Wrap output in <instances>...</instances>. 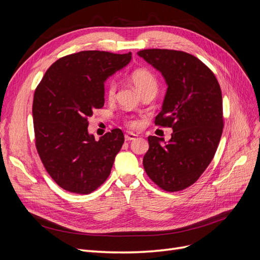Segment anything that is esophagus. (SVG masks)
Instances as JSON below:
<instances>
[{
	"mask_svg": "<svg viewBox=\"0 0 260 260\" xmlns=\"http://www.w3.org/2000/svg\"><path fill=\"white\" fill-rule=\"evenodd\" d=\"M137 139V135H135V133H125L124 135V140L128 141V142H130V141L132 140H136Z\"/></svg>",
	"mask_w": 260,
	"mask_h": 260,
	"instance_id": "1",
	"label": "esophagus"
}]
</instances>
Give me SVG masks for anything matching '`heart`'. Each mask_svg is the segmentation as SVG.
Listing matches in <instances>:
<instances>
[{
  "mask_svg": "<svg viewBox=\"0 0 260 260\" xmlns=\"http://www.w3.org/2000/svg\"><path fill=\"white\" fill-rule=\"evenodd\" d=\"M130 81L132 85L135 86V89L140 93V95L142 94L154 91L157 92V88H158V84L155 79V77L148 72L146 69H136L135 72H132L130 75ZM116 83L115 82H109L107 85V98L109 100H113L116 94ZM128 124L131 128H137L139 125V122L137 120H130L128 121Z\"/></svg>",
  "mask_w": 260,
  "mask_h": 260,
  "instance_id": "heart-1",
  "label": "heart"
}]
</instances>
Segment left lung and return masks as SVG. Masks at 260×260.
<instances>
[{
  "mask_svg": "<svg viewBox=\"0 0 260 260\" xmlns=\"http://www.w3.org/2000/svg\"><path fill=\"white\" fill-rule=\"evenodd\" d=\"M161 74L167 84L155 123L172 128L171 139L149 136L143 157L145 172L168 192L198 181L217 151L222 135V94L211 70L193 55L149 49L138 52Z\"/></svg>",
  "mask_w": 260,
  "mask_h": 260,
  "instance_id": "8db88e82",
  "label": "left lung"
}]
</instances>
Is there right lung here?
Listing matches in <instances>:
<instances>
[{"label": "right lung", "mask_w": 260, "mask_h": 260, "mask_svg": "<svg viewBox=\"0 0 260 260\" xmlns=\"http://www.w3.org/2000/svg\"><path fill=\"white\" fill-rule=\"evenodd\" d=\"M131 52L82 51L56 60L37 86L36 146L46 171L64 190L89 194L105 182L124 142L120 129L99 141L89 118L104 106V82L131 60Z\"/></svg>", "instance_id": "obj_1"}]
</instances>
